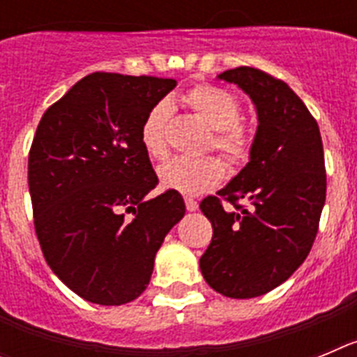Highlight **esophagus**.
<instances>
[{"instance_id": "34e87169", "label": "esophagus", "mask_w": 357, "mask_h": 357, "mask_svg": "<svg viewBox=\"0 0 357 357\" xmlns=\"http://www.w3.org/2000/svg\"><path fill=\"white\" fill-rule=\"evenodd\" d=\"M185 209L188 211H197L198 209V202L195 198L185 197Z\"/></svg>"}]
</instances>
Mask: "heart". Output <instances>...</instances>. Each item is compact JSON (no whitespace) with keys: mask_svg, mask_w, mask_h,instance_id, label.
<instances>
[{"mask_svg":"<svg viewBox=\"0 0 357 357\" xmlns=\"http://www.w3.org/2000/svg\"><path fill=\"white\" fill-rule=\"evenodd\" d=\"M191 112L211 128L207 150H216L230 168H239L252 155L254 137L241 121V102L229 91L209 84H198L182 96ZM172 103L160 100L151 107L141 123L139 141L146 155L162 160L168 155V125ZM225 166L218 157L182 159L176 157L160 166L159 181L166 189L184 195H200L222 182Z\"/></svg>","mask_w":357,"mask_h":357,"instance_id":"obj_1","label":"heart"}]
</instances>
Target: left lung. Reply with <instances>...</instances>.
<instances>
[{
  "label": "left lung",
  "mask_w": 357,
  "mask_h": 357,
  "mask_svg": "<svg viewBox=\"0 0 357 357\" xmlns=\"http://www.w3.org/2000/svg\"><path fill=\"white\" fill-rule=\"evenodd\" d=\"M220 78L252 98L259 127L250 162L200 202L213 223L200 270L214 291L252 298L282 284L311 252L326 204L324 144L317 119L288 84L248 66Z\"/></svg>",
  "instance_id": "8db88e82"
}]
</instances>
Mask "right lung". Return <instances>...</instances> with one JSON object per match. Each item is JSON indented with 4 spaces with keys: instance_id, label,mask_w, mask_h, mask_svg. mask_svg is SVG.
<instances>
[{
    "instance_id": "right-lung-1",
    "label": "right lung",
    "mask_w": 357,
    "mask_h": 357,
    "mask_svg": "<svg viewBox=\"0 0 357 357\" xmlns=\"http://www.w3.org/2000/svg\"><path fill=\"white\" fill-rule=\"evenodd\" d=\"M175 85L93 73L40 118L28 153L36 234L53 273L85 301L137 298L164 238L184 216L173 189L144 198L159 178L139 141L146 112Z\"/></svg>"
}]
</instances>
